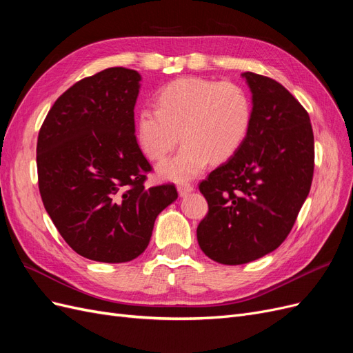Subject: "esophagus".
Masks as SVG:
<instances>
[{
	"mask_svg": "<svg viewBox=\"0 0 353 353\" xmlns=\"http://www.w3.org/2000/svg\"><path fill=\"white\" fill-rule=\"evenodd\" d=\"M192 190H194V185H191V184H179L178 185V194L181 197H185L187 194H190Z\"/></svg>",
	"mask_w": 353,
	"mask_h": 353,
	"instance_id": "obj_1",
	"label": "esophagus"
}]
</instances>
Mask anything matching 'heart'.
Here are the masks:
<instances>
[{"label":"heart","mask_w":353,"mask_h":353,"mask_svg":"<svg viewBox=\"0 0 353 353\" xmlns=\"http://www.w3.org/2000/svg\"><path fill=\"white\" fill-rule=\"evenodd\" d=\"M157 106L137 115V139L144 154L162 162L181 140L182 149L159 166L165 179L197 176L210 161L230 159L248 137L252 105L245 89L232 81L179 79L157 94Z\"/></svg>","instance_id":"heart-1"}]
</instances>
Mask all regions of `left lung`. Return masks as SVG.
Masks as SVG:
<instances>
[{
	"instance_id": "8db88e82",
	"label": "left lung",
	"mask_w": 353,
	"mask_h": 353,
	"mask_svg": "<svg viewBox=\"0 0 353 353\" xmlns=\"http://www.w3.org/2000/svg\"><path fill=\"white\" fill-rule=\"evenodd\" d=\"M252 93L248 137L200 182L209 212L197 228L201 251L228 265L274 251L311 188L314 134L303 106L276 80L242 72Z\"/></svg>"
}]
</instances>
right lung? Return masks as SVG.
<instances>
[{
  "label": "right lung",
  "mask_w": 353,
  "mask_h": 353,
  "mask_svg": "<svg viewBox=\"0 0 353 353\" xmlns=\"http://www.w3.org/2000/svg\"><path fill=\"white\" fill-rule=\"evenodd\" d=\"M141 76L112 67L55 101L38 136L45 210L81 257L127 263L148 248L157 214L178 199L174 184L144 187L152 166L139 148L134 106Z\"/></svg>",
  "instance_id": "1"
}]
</instances>
